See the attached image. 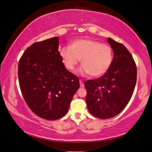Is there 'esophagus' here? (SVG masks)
I'll return each mask as SVG.
<instances>
[{"label": "esophagus", "instance_id": "esophagus-1", "mask_svg": "<svg viewBox=\"0 0 152 152\" xmlns=\"http://www.w3.org/2000/svg\"><path fill=\"white\" fill-rule=\"evenodd\" d=\"M79 82H80V87H81V88H83V87H85V86H84L83 81L82 80H79Z\"/></svg>", "mask_w": 152, "mask_h": 152}]
</instances>
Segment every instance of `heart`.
<instances>
[{"label":"heart","mask_w":152,"mask_h":152,"mask_svg":"<svg viewBox=\"0 0 152 152\" xmlns=\"http://www.w3.org/2000/svg\"><path fill=\"white\" fill-rule=\"evenodd\" d=\"M60 55L69 71L74 70L81 60L79 73L83 76L90 74L95 78L105 74L113 61V49L109 45L91 39L74 41L70 48L63 47L61 50Z\"/></svg>","instance_id":"b5f03b06"}]
</instances>
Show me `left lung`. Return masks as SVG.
Instances as JSON below:
<instances>
[{"instance_id":"obj_1","label":"left lung","mask_w":152,"mask_h":152,"mask_svg":"<svg viewBox=\"0 0 152 152\" xmlns=\"http://www.w3.org/2000/svg\"><path fill=\"white\" fill-rule=\"evenodd\" d=\"M108 42L113 50L110 69L102 76L85 83L88 110L100 119L112 118L121 113L131 99L137 83V66L130 52L111 38Z\"/></svg>"}]
</instances>
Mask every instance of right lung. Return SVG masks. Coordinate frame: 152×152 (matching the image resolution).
Masks as SVG:
<instances>
[{
  "label": "right lung",
  "instance_id": "obj_1",
  "mask_svg": "<svg viewBox=\"0 0 152 152\" xmlns=\"http://www.w3.org/2000/svg\"><path fill=\"white\" fill-rule=\"evenodd\" d=\"M58 37L35 42L18 63L20 90L30 109L42 119L56 120L68 111L80 87L79 79L64 66Z\"/></svg>",
  "mask_w": 152,
  "mask_h": 152
}]
</instances>
